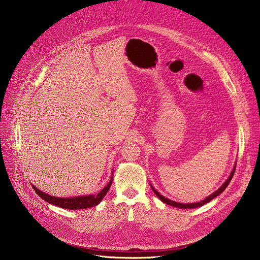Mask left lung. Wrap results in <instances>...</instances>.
<instances>
[{"instance_id":"left-lung-1","label":"left lung","mask_w":260,"mask_h":260,"mask_svg":"<svg viewBox=\"0 0 260 260\" xmlns=\"http://www.w3.org/2000/svg\"><path fill=\"white\" fill-rule=\"evenodd\" d=\"M235 170H236V165H235V167H234V169H233V171H232V173H231V175H230V177L229 178L226 179V181L219 187L218 188L215 193H213L212 195H210L209 197H207L206 199L204 200H202V201H200V202H196V203H179V202H175V201H173V200H170V199H168V198H166L165 196H162V195H160L157 190L152 186V189H153V192L156 194V196L162 201V202H165V203H167V204H169V206H172V207H175V208H179V209H194V208H198V207H202L203 204H206V203H208V202H210L211 200H213L215 197H217L218 195H220L223 190L226 188V186L229 185V183L231 182V180H232V177L234 176V173H235Z\"/></svg>"}]
</instances>
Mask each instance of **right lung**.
Here are the masks:
<instances>
[{"mask_svg":"<svg viewBox=\"0 0 260 260\" xmlns=\"http://www.w3.org/2000/svg\"><path fill=\"white\" fill-rule=\"evenodd\" d=\"M112 182H113V178L97 195L80 196V197H72V198L53 197V196H50L48 194L41 192V190L39 188H37L35 185H32V187L36 190V193L41 198L48 203L53 204V206H57V207H60L62 209H67V210H81V209H88V208H91V207H94V206H97V204H99L100 201L106 195L109 187H111Z\"/></svg>","mask_w":260,"mask_h":260,"instance_id":"1","label":"right lung"}]
</instances>
